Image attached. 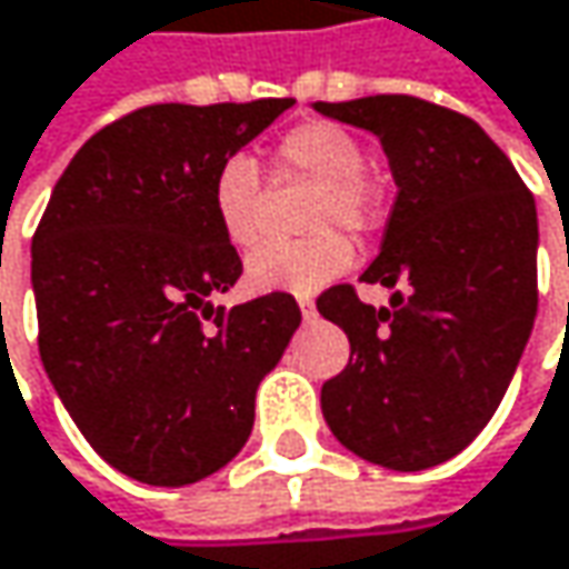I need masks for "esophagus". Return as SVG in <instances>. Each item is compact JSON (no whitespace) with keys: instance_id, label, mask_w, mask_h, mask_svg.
<instances>
[{"instance_id":"esophagus-1","label":"esophagus","mask_w":569,"mask_h":569,"mask_svg":"<svg viewBox=\"0 0 569 569\" xmlns=\"http://www.w3.org/2000/svg\"><path fill=\"white\" fill-rule=\"evenodd\" d=\"M299 309H302V316H306V319H312V316H316V302H312V296H299Z\"/></svg>"}]
</instances>
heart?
Masks as SVG:
<instances>
[{"instance_id": "obj_1", "label": "heart", "mask_w": 569, "mask_h": 569, "mask_svg": "<svg viewBox=\"0 0 569 569\" xmlns=\"http://www.w3.org/2000/svg\"><path fill=\"white\" fill-rule=\"evenodd\" d=\"M273 169L280 179L316 181L309 204L306 240L263 243L247 260V283L260 292L309 296L341 277L351 263V243L345 233H368L381 218V201L365 176V149L336 123H302L277 142ZM211 211L237 250H250L267 231V184L250 156H231L211 179Z\"/></svg>"}]
</instances>
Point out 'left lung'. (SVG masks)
<instances>
[{
  "label": "left lung",
  "instance_id": "left-lung-1",
  "mask_svg": "<svg viewBox=\"0 0 569 569\" xmlns=\"http://www.w3.org/2000/svg\"><path fill=\"white\" fill-rule=\"evenodd\" d=\"M312 110L375 132L397 184L381 253L361 273L393 289L390 306L351 286L316 302L351 341L322 413L355 456L420 472L479 437L515 378L538 316V208L462 113L403 93Z\"/></svg>",
  "mask_w": 569,
  "mask_h": 569
}]
</instances>
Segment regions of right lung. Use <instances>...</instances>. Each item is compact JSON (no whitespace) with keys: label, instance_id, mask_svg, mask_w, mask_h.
Here are the masks:
<instances>
[{"label":"right lung","instance_id":"obj_1","mask_svg":"<svg viewBox=\"0 0 569 569\" xmlns=\"http://www.w3.org/2000/svg\"><path fill=\"white\" fill-rule=\"evenodd\" d=\"M296 100L156 103L90 136L31 240L41 365L123 476L179 489L228 466L302 316L289 292L214 306L240 257L211 179Z\"/></svg>","mask_w":569,"mask_h":569}]
</instances>
